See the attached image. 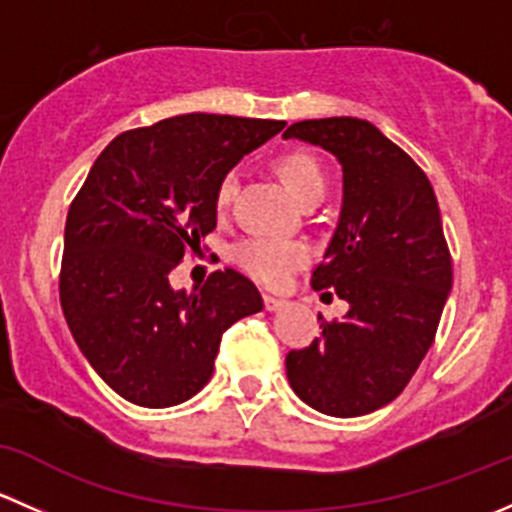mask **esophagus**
Returning <instances> with one entry per match:
<instances>
[{"label": "esophagus", "instance_id": "esophagus-1", "mask_svg": "<svg viewBox=\"0 0 512 512\" xmlns=\"http://www.w3.org/2000/svg\"><path fill=\"white\" fill-rule=\"evenodd\" d=\"M262 304H265L267 312H275V309H280L285 302L277 297H272V294H262Z\"/></svg>", "mask_w": 512, "mask_h": 512}]
</instances>
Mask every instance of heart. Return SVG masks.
Segmentation results:
<instances>
[{
	"mask_svg": "<svg viewBox=\"0 0 512 512\" xmlns=\"http://www.w3.org/2000/svg\"><path fill=\"white\" fill-rule=\"evenodd\" d=\"M275 168L285 185L292 190L294 198L302 205H314L322 200L327 190V173L322 168V160L307 148H294L277 156ZM237 175L235 170H227L218 180L215 188V210L225 213L235 198ZM232 262L240 267L245 275L257 280L265 287L287 285L289 277L302 270L309 262V247L302 240H282V237H245L232 247Z\"/></svg>",
	"mask_w": 512,
	"mask_h": 512,
	"instance_id": "b5f03b06",
	"label": "heart"
}]
</instances>
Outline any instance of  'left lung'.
<instances>
[{
	"label": "left lung",
	"instance_id": "1",
	"mask_svg": "<svg viewBox=\"0 0 512 512\" xmlns=\"http://www.w3.org/2000/svg\"><path fill=\"white\" fill-rule=\"evenodd\" d=\"M285 138L322 146L344 170V205L312 287L349 302L319 314L322 334L287 354L294 394L327 416H364L394 401L431 349L453 285L436 193L414 158L361 118H312Z\"/></svg>",
	"mask_w": 512,
	"mask_h": 512
}]
</instances>
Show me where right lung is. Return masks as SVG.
<instances>
[{
  "mask_svg": "<svg viewBox=\"0 0 512 512\" xmlns=\"http://www.w3.org/2000/svg\"><path fill=\"white\" fill-rule=\"evenodd\" d=\"M285 121L185 113L113 138L71 200L59 297L96 374L126 401L165 409L210 381L220 339L262 309L240 272L190 294L170 272L215 230L218 180Z\"/></svg>",
  "mask_w": 512,
  "mask_h": 512,
  "instance_id": "right-lung-1",
  "label": "right lung"
}]
</instances>
